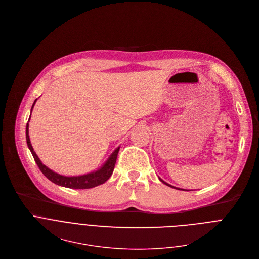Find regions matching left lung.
<instances>
[{
  "label": "left lung",
  "mask_w": 259,
  "mask_h": 259,
  "mask_svg": "<svg viewBox=\"0 0 259 259\" xmlns=\"http://www.w3.org/2000/svg\"><path fill=\"white\" fill-rule=\"evenodd\" d=\"M159 180H160V181H161V182H162V183H163V184H165V185H167V186H169V187H173V186H170V185H168V184H167V183H165V182H164V181H162V180H161V179H159ZM173 188H175V189H179V188H176V187H173ZM179 190H180V189H179Z\"/></svg>",
  "instance_id": "8db88e82"
}]
</instances>
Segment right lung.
I'll list each match as a JSON object with an SVG mask.
<instances>
[{
  "mask_svg": "<svg viewBox=\"0 0 259 259\" xmlns=\"http://www.w3.org/2000/svg\"><path fill=\"white\" fill-rule=\"evenodd\" d=\"M35 102H36V100L34 101L32 108H33ZM32 108H31V111H32ZM26 141H27L28 148L30 149V151L33 155V158H34L35 162L37 163L39 169L41 170V173L53 183L63 186V187L71 188V189H90V188H94L96 186H99V185L105 183L113 174V170H114L117 156H118V152L120 149V147H118L112 153V155L109 157V159L106 161V163L97 171H94V173H90L86 175H82V176L66 177V176H62V175L55 173V171L50 169L48 166H46L40 161V159L36 155L35 151L33 150L32 145L30 143V139H29V135H28V123L26 125Z\"/></svg>",
  "mask_w": 259,
  "mask_h": 259,
  "instance_id": "right-lung-1",
  "label": "right lung"
}]
</instances>
